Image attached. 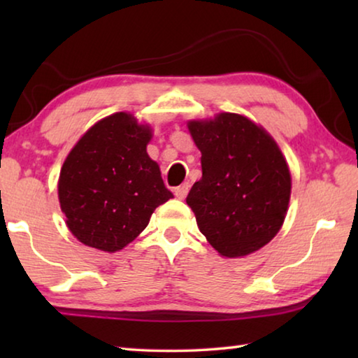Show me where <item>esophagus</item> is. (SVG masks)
Segmentation results:
<instances>
[{
  "label": "esophagus",
  "instance_id": "34e87169",
  "mask_svg": "<svg viewBox=\"0 0 358 358\" xmlns=\"http://www.w3.org/2000/svg\"><path fill=\"white\" fill-rule=\"evenodd\" d=\"M187 192H189V183H183L175 189V196L178 199H185L187 196Z\"/></svg>",
  "mask_w": 358,
  "mask_h": 358
}]
</instances>
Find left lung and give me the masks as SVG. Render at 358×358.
<instances>
[{"label":"left lung","mask_w":358,"mask_h":358,"mask_svg":"<svg viewBox=\"0 0 358 358\" xmlns=\"http://www.w3.org/2000/svg\"><path fill=\"white\" fill-rule=\"evenodd\" d=\"M201 150L202 178L186 203L208 243L224 257H243L280 232L287 213L290 172L262 126L238 113L187 123Z\"/></svg>","instance_id":"left-lung-1"}]
</instances>
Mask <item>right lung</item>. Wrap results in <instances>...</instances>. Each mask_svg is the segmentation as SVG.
<instances>
[{"label":"right lung","mask_w":358,"mask_h":358,"mask_svg":"<svg viewBox=\"0 0 358 358\" xmlns=\"http://www.w3.org/2000/svg\"><path fill=\"white\" fill-rule=\"evenodd\" d=\"M151 128L118 112L92 126L66 157L58 199L72 235L90 248L123 250L173 194L147 153Z\"/></svg>","instance_id":"obj_1"}]
</instances>
